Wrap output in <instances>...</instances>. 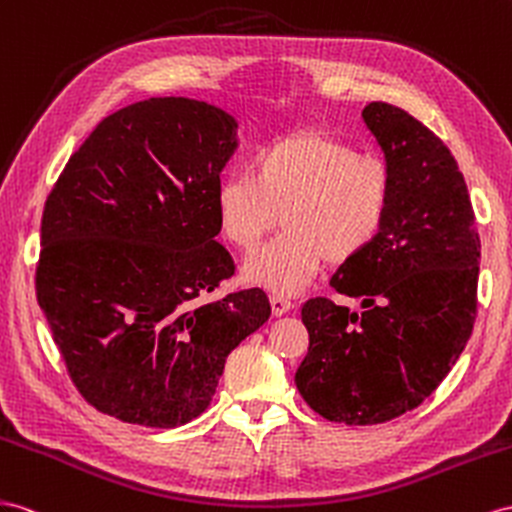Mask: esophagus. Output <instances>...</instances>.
I'll use <instances>...</instances> for the list:
<instances>
[{
    "instance_id": "34e87169",
    "label": "esophagus",
    "mask_w": 512,
    "mask_h": 512,
    "mask_svg": "<svg viewBox=\"0 0 512 512\" xmlns=\"http://www.w3.org/2000/svg\"><path fill=\"white\" fill-rule=\"evenodd\" d=\"M270 305H272L274 316H283V313H287V311L294 307L292 300L287 298V296H283V294H272L270 296Z\"/></svg>"
}]
</instances>
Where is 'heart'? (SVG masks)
<instances>
[{"instance_id": "1", "label": "heart", "mask_w": 512, "mask_h": 512, "mask_svg": "<svg viewBox=\"0 0 512 512\" xmlns=\"http://www.w3.org/2000/svg\"><path fill=\"white\" fill-rule=\"evenodd\" d=\"M393 203V173L378 155L322 131H294L261 149L251 175L216 188L218 229L251 253L283 220L285 229L248 259V281L296 292L322 261L350 264L381 235Z\"/></svg>"}]
</instances>
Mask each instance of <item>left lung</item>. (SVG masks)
I'll use <instances>...</instances> for the list:
<instances>
[{"label": "left lung", "instance_id": "left-lung-1", "mask_svg": "<svg viewBox=\"0 0 512 512\" xmlns=\"http://www.w3.org/2000/svg\"><path fill=\"white\" fill-rule=\"evenodd\" d=\"M363 119L393 173L391 212L368 251L331 277L363 309L324 296L303 305L309 350L294 376L313 411L348 426L389 422L441 385L474 329L480 272L474 207L450 149L391 103H368Z\"/></svg>", "mask_w": 512, "mask_h": 512}]
</instances>
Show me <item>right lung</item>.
Masks as SVG:
<instances>
[{"mask_svg": "<svg viewBox=\"0 0 512 512\" xmlns=\"http://www.w3.org/2000/svg\"><path fill=\"white\" fill-rule=\"evenodd\" d=\"M235 121L205 101L151 97L106 116L51 188L36 298L73 385L121 422L199 417L229 352L270 318L264 290L203 303L235 264L216 188Z\"/></svg>", "mask_w": 512, "mask_h": 512, "instance_id": "1", "label": "right lung"}]
</instances>
